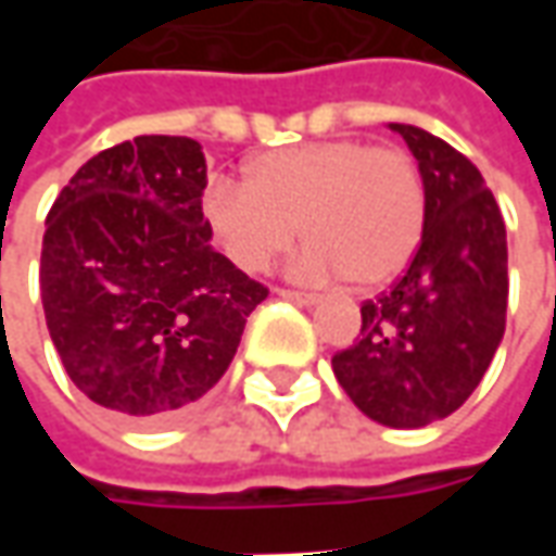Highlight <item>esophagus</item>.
<instances>
[{
    "instance_id": "1",
    "label": "esophagus",
    "mask_w": 556,
    "mask_h": 556,
    "mask_svg": "<svg viewBox=\"0 0 556 556\" xmlns=\"http://www.w3.org/2000/svg\"><path fill=\"white\" fill-rule=\"evenodd\" d=\"M277 294L282 298V301H294V303H301V306H315V303H318V298H315V294H306V291L277 289Z\"/></svg>"
}]
</instances>
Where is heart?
I'll use <instances>...</instances> for the list:
<instances>
[{
	"instance_id": "heart-1",
	"label": "heart",
	"mask_w": 556,
	"mask_h": 556,
	"mask_svg": "<svg viewBox=\"0 0 556 556\" xmlns=\"http://www.w3.org/2000/svg\"><path fill=\"white\" fill-rule=\"evenodd\" d=\"M202 217L247 274L289 253L303 231L309 243L294 262L301 277H345L354 289H375L417 253L426 181L408 148L327 139L255 157L247 163V184L211 181Z\"/></svg>"
}]
</instances>
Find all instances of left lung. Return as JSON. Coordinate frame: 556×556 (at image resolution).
Returning <instances> with one entry per match:
<instances>
[{"label":"left lung","instance_id":"left-lung-1","mask_svg":"<svg viewBox=\"0 0 556 556\" xmlns=\"http://www.w3.org/2000/svg\"><path fill=\"white\" fill-rule=\"evenodd\" d=\"M390 127L426 181L422 241L402 277L361 306V337L333 354V375L369 419L419 429L465 405L501 345L506 223L462 151L422 127Z\"/></svg>","mask_w":556,"mask_h":556}]
</instances>
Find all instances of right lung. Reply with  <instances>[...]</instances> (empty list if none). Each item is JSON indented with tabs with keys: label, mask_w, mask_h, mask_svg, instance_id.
Here are the masks:
<instances>
[{
	"label": "right lung",
	"mask_w": 556,
	"mask_h": 556,
	"mask_svg": "<svg viewBox=\"0 0 556 556\" xmlns=\"http://www.w3.org/2000/svg\"><path fill=\"white\" fill-rule=\"evenodd\" d=\"M205 184L195 139L137 137L83 163L47 214L50 339L79 393L134 422L193 408L267 298L211 247Z\"/></svg>",
	"instance_id": "1"
}]
</instances>
